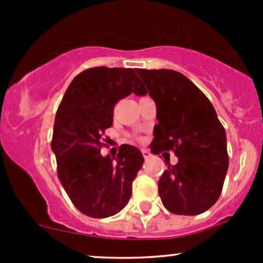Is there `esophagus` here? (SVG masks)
<instances>
[{
    "mask_svg": "<svg viewBox=\"0 0 263 263\" xmlns=\"http://www.w3.org/2000/svg\"><path fill=\"white\" fill-rule=\"evenodd\" d=\"M142 155H143L144 158L147 159V158H149L151 156H152V153H151L148 149H146V148H142Z\"/></svg>",
    "mask_w": 263,
    "mask_h": 263,
    "instance_id": "34e87169",
    "label": "esophagus"
}]
</instances>
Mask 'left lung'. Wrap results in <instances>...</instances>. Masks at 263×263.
<instances>
[{"label": "left lung", "mask_w": 263, "mask_h": 263, "mask_svg": "<svg viewBox=\"0 0 263 263\" xmlns=\"http://www.w3.org/2000/svg\"><path fill=\"white\" fill-rule=\"evenodd\" d=\"M137 74L157 107L151 151H174L178 157L159 178L162 203L177 215L204 213L218 201L228 173L225 128L209 99L185 75L170 69H137Z\"/></svg>", "instance_id": "8db88e82"}]
</instances>
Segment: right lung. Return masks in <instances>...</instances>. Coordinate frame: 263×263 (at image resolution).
<instances>
[{"label": "right lung", "instance_id": "add662e5", "mask_svg": "<svg viewBox=\"0 0 263 263\" xmlns=\"http://www.w3.org/2000/svg\"><path fill=\"white\" fill-rule=\"evenodd\" d=\"M132 92L147 93L134 69L98 66L71 81L57 111L52 151L59 180L75 208L91 218H108L127 205L144 162L141 151L128 144L114 157L100 152L115 104Z\"/></svg>", "mask_w": 263, "mask_h": 263}]
</instances>
